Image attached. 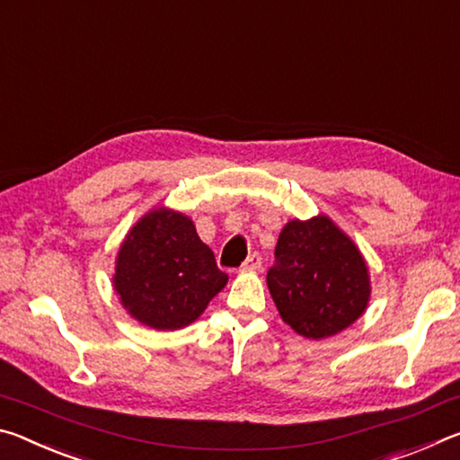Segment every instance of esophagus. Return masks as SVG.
Wrapping results in <instances>:
<instances>
[{
	"mask_svg": "<svg viewBox=\"0 0 460 460\" xmlns=\"http://www.w3.org/2000/svg\"><path fill=\"white\" fill-rule=\"evenodd\" d=\"M261 268V255L260 253H252L249 258L243 261V266H241V271H255Z\"/></svg>",
	"mask_w": 460,
	"mask_h": 460,
	"instance_id": "1",
	"label": "esophagus"
}]
</instances>
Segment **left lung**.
<instances>
[{"instance_id":"left-lung-1","label":"left lung","mask_w":460,"mask_h":460,"mask_svg":"<svg viewBox=\"0 0 460 460\" xmlns=\"http://www.w3.org/2000/svg\"><path fill=\"white\" fill-rule=\"evenodd\" d=\"M268 288L282 321L306 339H329L363 316L369 268L355 241L331 217L284 225Z\"/></svg>"}]
</instances>
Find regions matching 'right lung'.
<instances>
[{
  "label": "right lung",
  "mask_w": 460,
  "mask_h": 460,
  "mask_svg": "<svg viewBox=\"0 0 460 460\" xmlns=\"http://www.w3.org/2000/svg\"><path fill=\"white\" fill-rule=\"evenodd\" d=\"M227 279L190 217L154 207L121 241L113 290L139 324L178 331L205 313Z\"/></svg>",
  "instance_id": "1"
}]
</instances>
